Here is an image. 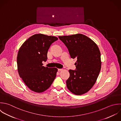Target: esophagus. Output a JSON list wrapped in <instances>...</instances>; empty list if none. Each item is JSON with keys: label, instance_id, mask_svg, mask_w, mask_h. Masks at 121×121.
<instances>
[{"label": "esophagus", "instance_id": "obj_1", "mask_svg": "<svg viewBox=\"0 0 121 121\" xmlns=\"http://www.w3.org/2000/svg\"><path fill=\"white\" fill-rule=\"evenodd\" d=\"M63 70V69H58V71H62Z\"/></svg>", "mask_w": 121, "mask_h": 121}]
</instances>
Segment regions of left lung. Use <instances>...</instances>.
Returning a JSON list of instances; mask_svg holds the SVG:
<instances>
[{"mask_svg":"<svg viewBox=\"0 0 121 121\" xmlns=\"http://www.w3.org/2000/svg\"><path fill=\"white\" fill-rule=\"evenodd\" d=\"M68 49L71 57L77 59L76 70H69L66 81L68 89L76 95L89 91L95 83L99 74L101 61L97 45L82 34L59 36Z\"/></svg>","mask_w":121,"mask_h":121,"instance_id":"1","label":"left lung"}]
</instances>
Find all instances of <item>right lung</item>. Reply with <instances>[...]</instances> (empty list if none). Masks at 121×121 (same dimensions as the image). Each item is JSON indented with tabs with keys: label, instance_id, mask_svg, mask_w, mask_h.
<instances>
[{
	"label": "right lung",
	"instance_id": "1",
	"mask_svg": "<svg viewBox=\"0 0 121 121\" xmlns=\"http://www.w3.org/2000/svg\"><path fill=\"white\" fill-rule=\"evenodd\" d=\"M56 37L36 34L27 39L20 47L17 56L20 77L32 91L41 93L48 89L55 80L57 69L43 66L47 60L48 50Z\"/></svg>",
	"mask_w": 121,
	"mask_h": 121
}]
</instances>
